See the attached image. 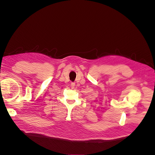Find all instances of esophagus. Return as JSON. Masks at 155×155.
Here are the masks:
<instances>
[{
    "label": "esophagus",
    "mask_w": 155,
    "mask_h": 155,
    "mask_svg": "<svg viewBox=\"0 0 155 155\" xmlns=\"http://www.w3.org/2000/svg\"><path fill=\"white\" fill-rule=\"evenodd\" d=\"M74 86H75V83H74V82H71V84H70V87H71V88L72 89L74 88Z\"/></svg>",
    "instance_id": "esophagus-1"
}]
</instances>
